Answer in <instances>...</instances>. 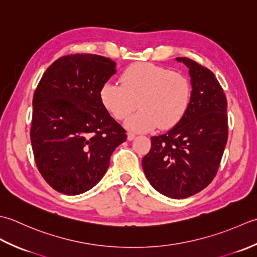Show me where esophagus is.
Returning a JSON list of instances; mask_svg holds the SVG:
<instances>
[{"instance_id":"34e87169","label":"esophagus","mask_w":257,"mask_h":257,"mask_svg":"<svg viewBox=\"0 0 257 257\" xmlns=\"http://www.w3.org/2000/svg\"><path fill=\"white\" fill-rule=\"evenodd\" d=\"M134 138H135V133H133V132H128L127 133V140L128 141L134 140Z\"/></svg>"}]
</instances>
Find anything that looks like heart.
Segmentation results:
<instances>
[{"instance_id": "obj_1", "label": "heart", "mask_w": 257, "mask_h": 257, "mask_svg": "<svg viewBox=\"0 0 257 257\" xmlns=\"http://www.w3.org/2000/svg\"><path fill=\"white\" fill-rule=\"evenodd\" d=\"M99 98L116 119L126 118L138 102L141 109L126 121L131 130L146 132L158 125L166 130L184 117L192 99V85L185 75L169 67L135 63L122 73L121 85L104 83Z\"/></svg>"}]
</instances>
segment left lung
<instances>
[{
  "instance_id": "obj_1",
  "label": "left lung",
  "mask_w": 257,
  "mask_h": 257,
  "mask_svg": "<svg viewBox=\"0 0 257 257\" xmlns=\"http://www.w3.org/2000/svg\"><path fill=\"white\" fill-rule=\"evenodd\" d=\"M176 60L190 70V106L171 131L151 138L142 166L161 194L185 198L204 190L216 175L227 142V101L212 71L187 57Z\"/></svg>"
}]
</instances>
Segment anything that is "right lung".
I'll list each match as a JSON object with an SVG mask.
<instances>
[{
  "mask_svg": "<svg viewBox=\"0 0 257 257\" xmlns=\"http://www.w3.org/2000/svg\"><path fill=\"white\" fill-rule=\"evenodd\" d=\"M115 62L96 54L60 57L33 96L31 125L35 164L46 183L66 195L91 190L105 174L126 131L108 114L99 90Z\"/></svg>",
  "mask_w": 257,
  "mask_h": 257,
  "instance_id": "1",
  "label": "right lung"
}]
</instances>
